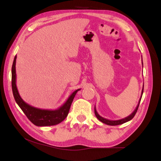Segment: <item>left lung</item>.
Segmentation results:
<instances>
[{"instance_id":"left-lung-1","label":"left lung","mask_w":161,"mask_h":161,"mask_svg":"<svg viewBox=\"0 0 161 161\" xmlns=\"http://www.w3.org/2000/svg\"><path fill=\"white\" fill-rule=\"evenodd\" d=\"M142 65H143V61H142ZM143 92H144V87H143L142 91V96H141V97L139 99V101H138V103L137 106H136V109L134 110L133 112L130 114V115H129L128 116H127V117H125L124 119H119V120H110V119H108L103 118V116H101L100 114L97 113V111L96 108L94 107V114H95L96 117L100 121V122H102L103 123H104V124H106L108 125H111V126H114V125H122V124H124V123H125V122H128V121L131 120L134 117V116L136 115V112H137V110H138V106H139V104H140L141 99H142V94H143Z\"/></svg>"}]
</instances>
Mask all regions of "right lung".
<instances>
[{
	"mask_svg": "<svg viewBox=\"0 0 161 161\" xmlns=\"http://www.w3.org/2000/svg\"><path fill=\"white\" fill-rule=\"evenodd\" d=\"M16 58L17 56H15L12 68V87L13 95H14V100L17 105L23 111V113L25 114L28 119L33 124L39 127L56 125L64 120V119L67 117L68 113H69L70 106H71L75 96L80 89H77L74 92H72L71 95L68 97L67 101L58 109L45 110L33 107L26 103L21 98L18 90H17L16 85V69H15Z\"/></svg>",
	"mask_w": 161,
	"mask_h": 161,
	"instance_id": "obj_1",
	"label": "right lung"
}]
</instances>
